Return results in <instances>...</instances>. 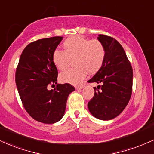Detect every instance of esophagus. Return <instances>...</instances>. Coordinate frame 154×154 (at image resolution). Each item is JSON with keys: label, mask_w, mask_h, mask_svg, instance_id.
<instances>
[{"label": "esophagus", "mask_w": 154, "mask_h": 154, "mask_svg": "<svg viewBox=\"0 0 154 154\" xmlns=\"http://www.w3.org/2000/svg\"><path fill=\"white\" fill-rule=\"evenodd\" d=\"M83 87H84V85H76L75 88L77 90H79V89H82Z\"/></svg>", "instance_id": "obj_1"}]
</instances>
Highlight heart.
Here are the masks:
<instances>
[{
	"instance_id": "1",
	"label": "heart",
	"mask_w": 154,
	"mask_h": 154,
	"mask_svg": "<svg viewBox=\"0 0 154 154\" xmlns=\"http://www.w3.org/2000/svg\"><path fill=\"white\" fill-rule=\"evenodd\" d=\"M64 51L56 49L52 59L55 66L59 70H65L74 59L75 66L60 75L63 82L79 84L87 75L98 72L103 66L106 58V48L98 39L85 38L72 36L63 43Z\"/></svg>"
}]
</instances>
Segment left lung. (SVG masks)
Listing matches in <instances>:
<instances>
[{
  "mask_svg": "<svg viewBox=\"0 0 154 154\" xmlns=\"http://www.w3.org/2000/svg\"><path fill=\"white\" fill-rule=\"evenodd\" d=\"M98 40L106 48V58L100 69L88 82H96L94 96L88 102L90 112L101 120L119 115L128 105L132 92L133 72L125 50L117 40L105 35Z\"/></svg>",
  "mask_w": 154,
  "mask_h": 154,
  "instance_id": "1",
  "label": "left lung"
}]
</instances>
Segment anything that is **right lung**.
Returning <instances> with one entry per match:
<instances>
[{"mask_svg":"<svg viewBox=\"0 0 154 154\" xmlns=\"http://www.w3.org/2000/svg\"><path fill=\"white\" fill-rule=\"evenodd\" d=\"M62 37L43 38L26 45L16 70V84L26 112L36 121L53 124L63 117L69 95L75 90L69 83L57 84L58 70L52 56ZM48 91L49 85L54 86Z\"/></svg>","mask_w":154,"mask_h":154,"instance_id":"1","label":"right lung"}]
</instances>
